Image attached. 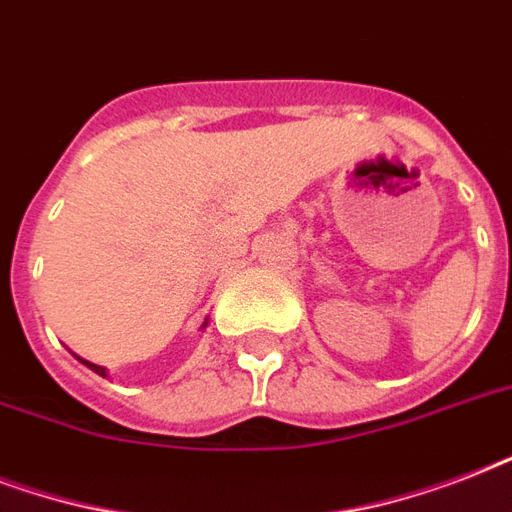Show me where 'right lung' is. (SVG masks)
Wrapping results in <instances>:
<instances>
[{
  "mask_svg": "<svg viewBox=\"0 0 512 512\" xmlns=\"http://www.w3.org/2000/svg\"><path fill=\"white\" fill-rule=\"evenodd\" d=\"M204 327H207V321H204ZM76 358H79V356H76ZM79 361H82V364H87V366H90L92 372H95V374H100V377H108V369H106V366L90 364V361H84V358H79Z\"/></svg>",
  "mask_w": 512,
  "mask_h": 512,
  "instance_id": "add662e5",
  "label": "right lung"
}]
</instances>
